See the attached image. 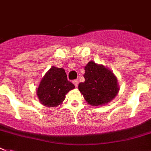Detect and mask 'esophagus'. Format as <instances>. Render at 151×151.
<instances>
[{"label": "esophagus", "instance_id": "obj_1", "mask_svg": "<svg viewBox=\"0 0 151 151\" xmlns=\"http://www.w3.org/2000/svg\"><path fill=\"white\" fill-rule=\"evenodd\" d=\"M73 85H75V87H78V83H79V81H78V80H74L73 81Z\"/></svg>", "mask_w": 151, "mask_h": 151}]
</instances>
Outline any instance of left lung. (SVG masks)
<instances>
[{"label": "left lung", "instance_id": "1", "mask_svg": "<svg viewBox=\"0 0 151 151\" xmlns=\"http://www.w3.org/2000/svg\"><path fill=\"white\" fill-rule=\"evenodd\" d=\"M85 81L78 85V89L91 106H102L112 100L119 92L116 76L109 69L93 61L85 67Z\"/></svg>", "mask_w": 151, "mask_h": 151}]
</instances>
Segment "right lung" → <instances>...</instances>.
<instances>
[{"mask_svg":"<svg viewBox=\"0 0 151 151\" xmlns=\"http://www.w3.org/2000/svg\"><path fill=\"white\" fill-rule=\"evenodd\" d=\"M74 88L73 84L67 80L64 69L52 66L41 79L37 89V96L41 104L53 107L62 103L66 93Z\"/></svg>","mask_w":151,"mask_h":151,"instance_id":"1","label":"right lung"}]
</instances>
